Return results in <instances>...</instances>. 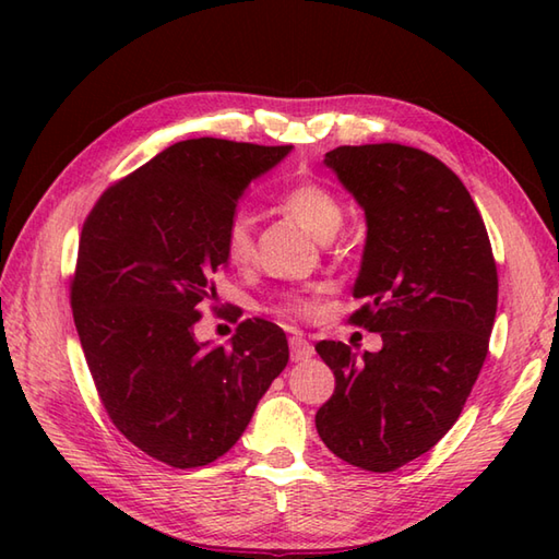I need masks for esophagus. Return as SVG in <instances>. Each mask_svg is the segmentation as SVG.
Instances as JSON below:
<instances>
[{
	"mask_svg": "<svg viewBox=\"0 0 559 559\" xmlns=\"http://www.w3.org/2000/svg\"><path fill=\"white\" fill-rule=\"evenodd\" d=\"M290 358L298 362V360H307V358H312V353H314V348H312V343L307 341L305 336H300V334H295V336H290Z\"/></svg>",
	"mask_w": 559,
	"mask_h": 559,
	"instance_id": "1",
	"label": "esophagus"
}]
</instances>
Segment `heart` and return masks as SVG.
I'll return each mask as SVG.
<instances>
[{
  "mask_svg": "<svg viewBox=\"0 0 559 559\" xmlns=\"http://www.w3.org/2000/svg\"><path fill=\"white\" fill-rule=\"evenodd\" d=\"M281 204L293 218H298L307 230H310L319 240H331L343 225L346 211H343L341 199L331 192V189L322 182H300L290 189H286L281 197ZM225 259L233 266H249L254 261V221L247 211H237L228 221L223 237ZM276 312L288 317L298 314L307 317L312 312V300L302 298V295H288L276 305Z\"/></svg>",
  "mask_w": 559,
  "mask_h": 559,
  "instance_id": "b5f03b06",
  "label": "heart"
}]
</instances>
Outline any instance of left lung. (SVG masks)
I'll return each instance as SVG.
<instances>
[{
  "label": "left lung",
  "instance_id": "1",
  "mask_svg": "<svg viewBox=\"0 0 559 559\" xmlns=\"http://www.w3.org/2000/svg\"><path fill=\"white\" fill-rule=\"evenodd\" d=\"M324 163L362 206L367 242L348 322L382 334L358 360L319 341L336 377L317 411L322 442L350 466L389 473L459 420L488 355L497 266L468 189L442 160L401 144L338 146Z\"/></svg>",
  "mask_w": 559,
  "mask_h": 559
}]
</instances>
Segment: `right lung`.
Wrapping results in <instances>:
<instances>
[{
  "instance_id": "obj_1",
  "label": "right lung",
  "mask_w": 559,
  "mask_h": 559,
  "mask_svg": "<svg viewBox=\"0 0 559 559\" xmlns=\"http://www.w3.org/2000/svg\"><path fill=\"white\" fill-rule=\"evenodd\" d=\"M293 146L187 139L105 189L83 221L71 312L105 413L173 468L228 451L288 365L283 329L237 324L230 346L199 343V305L228 264L223 237L254 177Z\"/></svg>"
}]
</instances>
